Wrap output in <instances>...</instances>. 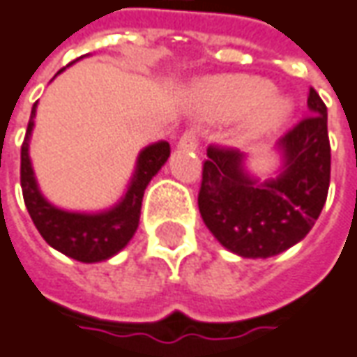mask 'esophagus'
Returning <instances> with one entry per match:
<instances>
[{"instance_id": "obj_1", "label": "esophagus", "mask_w": 357, "mask_h": 357, "mask_svg": "<svg viewBox=\"0 0 357 357\" xmlns=\"http://www.w3.org/2000/svg\"><path fill=\"white\" fill-rule=\"evenodd\" d=\"M178 147L181 149H196L198 147V130L196 128L186 130L181 136V139H178Z\"/></svg>"}]
</instances>
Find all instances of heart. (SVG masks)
Returning a JSON list of instances; mask_svg holds the SVG:
<instances>
[{"instance_id": "b5f03b06", "label": "heart", "mask_w": 357, "mask_h": 357, "mask_svg": "<svg viewBox=\"0 0 357 357\" xmlns=\"http://www.w3.org/2000/svg\"><path fill=\"white\" fill-rule=\"evenodd\" d=\"M272 87L258 77H225L208 87V110L215 118H231L250 112L247 130L264 134L286 118L289 105L280 97H266Z\"/></svg>"}]
</instances>
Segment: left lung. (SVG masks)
Instances as JSON below:
<instances>
[{
    "label": "left lung",
    "mask_w": 357,
    "mask_h": 357,
    "mask_svg": "<svg viewBox=\"0 0 357 357\" xmlns=\"http://www.w3.org/2000/svg\"><path fill=\"white\" fill-rule=\"evenodd\" d=\"M309 114L278 142L284 169L258 183L235 147H208L198 208L213 237L243 258H268L305 237L321 215L331 184L326 105L311 87Z\"/></svg>",
    "instance_id": "left-lung-1"
}]
</instances>
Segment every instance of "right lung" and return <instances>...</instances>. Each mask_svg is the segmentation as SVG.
I'll return each mask as SVG.
<instances>
[{
  "mask_svg": "<svg viewBox=\"0 0 357 357\" xmlns=\"http://www.w3.org/2000/svg\"><path fill=\"white\" fill-rule=\"evenodd\" d=\"M34 114L36 102L33 105L26 136L21 146V188L31 220L43 235V239L66 257L75 258L79 262H100L114 257L134 237L139 223L144 192L149 181L159 173V169L169 159L171 146L167 142H157L139 153L136 174L128 186L124 198L114 208L100 213L63 211L44 198L34 178L33 165L29 157V139L34 126Z\"/></svg>",
  "mask_w": 357,
  "mask_h": 357,
  "instance_id": "1",
  "label": "right lung"
}]
</instances>
